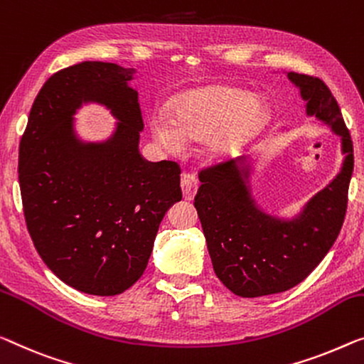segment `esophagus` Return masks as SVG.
<instances>
[{"label": "esophagus", "mask_w": 364, "mask_h": 364, "mask_svg": "<svg viewBox=\"0 0 364 364\" xmlns=\"http://www.w3.org/2000/svg\"><path fill=\"white\" fill-rule=\"evenodd\" d=\"M181 189H183V198L186 200H191L196 196L198 191V180L193 173H183L181 175Z\"/></svg>", "instance_id": "1"}]
</instances>
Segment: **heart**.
Returning a JSON list of instances; mask_svg holds the SVG:
<instances>
[{"mask_svg": "<svg viewBox=\"0 0 364 364\" xmlns=\"http://www.w3.org/2000/svg\"><path fill=\"white\" fill-rule=\"evenodd\" d=\"M268 116V106L247 91L234 86H209L176 97L171 117L154 114L150 127L168 150L180 147L181 135L203 139L213 133L205 150L220 159L240 150L264 126Z\"/></svg>", "mask_w": 364, "mask_h": 364, "instance_id": "b5f03b06", "label": "heart"}]
</instances>
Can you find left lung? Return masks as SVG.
Listing matches in <instances>:
<instances>
[{"mask_svg": "<svg viewBox=\"0 0 364 364\" xmlns=\"http://www.w3.org/2000/svg\"><path fill=\"white\" fill-rule=\"evenodd\" d=\"M306 101V114L332 129L345 155L338 175L292 219L259 208L252 196V165L237 159L200 171L194 208L213 267L227 289L240 297L284 292L312 273L343 225L353 173V142L338 102L322 80L287 73Z\"/></svg>", "mask_w": 364, "mask_h": 364, "instance_id": "1", "label": "left lung"}]
</instances>
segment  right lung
Masks as SVG:
<instances>
[{
  "label": "right lung",
  "instance_id": "obj_1",
  "mask_svg": "<svg viewBox=\"0 0 364 364\" xmlns=\"http://www.w3.org/2000/svg\"><path fill=\"white\" fill-rule=\"evenodd\" d=\"M135 68L81 62L53 73L31 107L19 144L27 230L57 278L93 296L129 289L147 268L160 222L181 200L180 166L147 161ZM86 102L119 121L109 139L85 143L73 116Z\"/></svg>",
  "mask_w": 364,
  "mask_h": 364
}]
</instances>
